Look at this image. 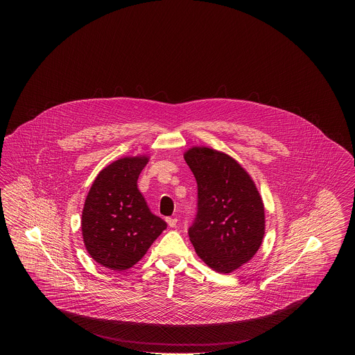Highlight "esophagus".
Returning a JSON list of instances; mask_svg holds the SVG:
<instances>
[{"label":"esophagus","instance_id":"1","mask_svg":"<svg viewBox=\"0 0 355 355\" xmlns=\"http://www.w3.org/2000/svg\"><path fill=\"white\" fill-rule=\"evenodd\" d=\"M166 222H168V225H169L170 227H175V225H177V217H169V218H166Z\"/></svg>","mask_w":355,"mask_h":355}]
</instances>
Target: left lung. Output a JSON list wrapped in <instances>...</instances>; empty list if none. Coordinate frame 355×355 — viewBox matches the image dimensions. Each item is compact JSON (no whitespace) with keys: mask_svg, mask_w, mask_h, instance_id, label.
<instances>
[{"mask_svg":"<svg viewBox=\"0 0 355 355\" xmlns=\"http://www.w3.org/2000/svg\"><path fill=\"white\" fill-rule=\"evenodd\" d=\"M198 185V211L189 229L196 253L227 274L248 263L262 245L265 207L250 174L233 157L206 146L184 153Z\"/></svg>","mask_w":355,"mask_h":355,"instance_id":"left-lung-1","label":"left lung"}]
</instances>
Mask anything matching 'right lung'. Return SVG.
I'll list each match as a JSON object with an SVG mask.
<instances>
[{
	"label": "right lung",
	"instance_id": "add662e5",
	"mask_svg": "<svg viewBox=\"0 0 355 355\" xmlns=\"http://www.w3.org/2000/svg\"><path fill=\"white\" fill-rule=\"evenodd\" d=\"M148 162V155L119 158L97 174L86 196L81 218L85 248L106 269H130L166 229L137 186Z\"/></svg>",
	"mask_w": 355,
	"mask_h": 355
}]
</instances>
